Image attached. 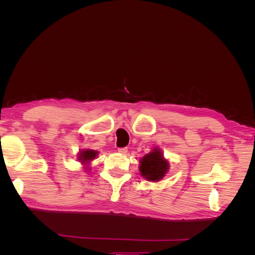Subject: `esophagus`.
<instances>
[{
  "instance_id": "esophagus-1",
  "label": "esophagus",
  "mask_w": 255,
  "mask_h": 255,
  "mask_svg": "<svg viewBox=\"0 0 255 255\" xmlns=\"http://www.w3.org/2000/svg\"><path fill=\"white\" fill-rule=\"evenodd\" d=\"M118 152L121 153V154H126L128 152V149L127 148H119L118 149Z\"/></svg>"
}]
</instances>
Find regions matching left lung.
I'll use <instances>...</instances> for the list:
<instances>
[{"instance_id": "8db88e82", "label": "left lung", "mask_w": 255, "mask_h": 255, "mask_svg": "<svg viewBox=\"0 0 255 255\" xmlns=\"http://www.w3.org/2000/svg\"><path fill=\"white\" fill-rule=\"evenodd\" d=\"M169 168V163L164 158L163 153L154 149L140 160V173L149 181H159L165 176Z\"/></svg>"}]
</instances>
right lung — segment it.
<instances>
[{"mask_svg":"<svg viewBox=\"0 0 255 255\" xmlns=\"http://www.w3.org/2000/svg\"><path fill=\"white\" fill-rule=\"evenodd\" d=\"M98 152L95 150H84L80 153V157L79 159L82 160V163H88V161L94 159L97 156Z\"/></svg>","mask_w":255,"mask_h":255,"instance_id":"obj_1","label":"right lung"}]
</instances>
